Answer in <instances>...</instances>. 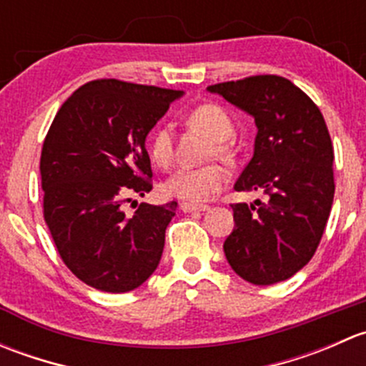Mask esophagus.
I'll list each match as a JSON object with an SVG mask.
<instances>
[{
	"label": "esophagus",
	"mask_w": 366,
	"mask_h": 366,
	"mask_svg": "<svg viewBox=\"0 0 366 366\" xmlns=\"http://www.w3.org/2000/svg\"><path fill=\"white\" fill-rule=\"evenodd\" d=\"M210 207L209 205H197V204H180V210L182 212H205V210H209Z\"/></svg>",
	"instance_id": "obj_1"
}]
</instances>
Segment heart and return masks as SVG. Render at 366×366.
Returning a JSON list of instances; mask_svg holds the SVG:
<instances>
[{
  "mask_svg": "<svg viewBox=\"0 0 366 366\" xmlns=\"http://www.w3.org/2000/svg\"><path fill=\"white\" fill-rule=\"evenodd\" d=\"M189 122L197 129L204 131L209 138L216 143V152L219 156H227L228 149L224 145L228 138L234 134V124L230 117L214 104H204L191 113ZM150 159L154 164L166 168L172 162L173 145L172 132L168 127L156 129V132L150 138ZM228 182L227 169L217 164L202 166V168H180L162 184V191L168 197L182 200L186 204H202L209 200L212 194L221 191L224 184Z\"/></svg>",
  "mask_w": 366,
  "mask_h": 366,
  "instance_id": "obj_1",
  "label": "heart"
}]
</instances>
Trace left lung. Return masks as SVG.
<instances>
[{
	"label": "left lung",
	"mask_w": 366,
	"mask_h": 366,
	"mask_svg": "<svg viewBox=\"0 0 366 366\" xmlns=\"http://www.w3.org/2000/svg\"><path fill=\"white\" fill-rule=\"evenodd\" d=\"M254 118L253 157L235 191H262V204H235V228L223 249L230 267L253 285L301 271L315 253L335 197L333 145L320 109L280 76H253L207 86Z\"/></svg>",
	"instance_id": "left-lung-1"
}]
</instances>
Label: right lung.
Segmentation results:
<instances>
[{"label":"right lung","instance_id":"right-lung-1","mask_svg":"<svg viewBox=\"0 0 366 366\" xmlns=\"http://www.w3.org/2000/svg\"><path fill=\"white\" fill-rule=\"evenodd\" d=\"M184 92L99 79L61 104L40 156L44 217L65 265L102 292L138 289L159 265L177 202L122 210L152 189L145 142Z\"/></svg>","mask_w":366,"mask_h":366}]
</instances>
